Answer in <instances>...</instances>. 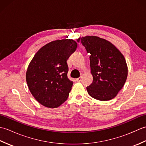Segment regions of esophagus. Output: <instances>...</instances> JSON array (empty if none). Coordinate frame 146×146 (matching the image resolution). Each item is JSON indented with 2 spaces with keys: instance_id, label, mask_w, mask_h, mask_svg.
<instances>
[{
  "instance_id": "1",
  "label": "esophagus",
  "mask_w": 146,
  "mask_h": 146,
  "mask_svg": "<svg viewBox=\"0 0 146 146\" xmlns=\"http://www.w3.org/2000/svg\"><path fill=\"white\" fill-rule=\"evenodd\" d=\"M82 78L81 76H80V77H79V78H76V82H80L82 81Z\"/></svg>"
}]
</instances>
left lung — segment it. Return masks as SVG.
<instances>
[{
    "label": "left lung",
    "instance_id": "obj_1",
    "mask_svg": "<svg viewBox=\"0 0 146 146\" xmlns=\"http://www.w3.org/2000/svg\"><path fill=\"white\" fill-rule=\"evenodd\" d=\"M90 54L91 73L94 80L86 87L88 94L97 100L107 101L115 97L127 77L124 57L109 41L97 36L77 39Z\"/></svg>",
    "mask_w": 146,
    "mask_h": 146
}]
</instances>
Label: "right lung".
<instances>
[{"instance_id":"1","label":"right lung","mask_w":146,"mask_h":146,"mask_svg":"<svg viewBox=\"0 0 146 146\" xmlns=\"http://www.w3.org/2000/svg\"><path fill=\"white\" fill-rule=\"evenodd\" d=\"M72 39L52 41L36 52L29 64L26 82L33 97L48 108H56L67 100L73 82L68 79L67 60L75 51Z\"/></svg>"}]
</instances>
